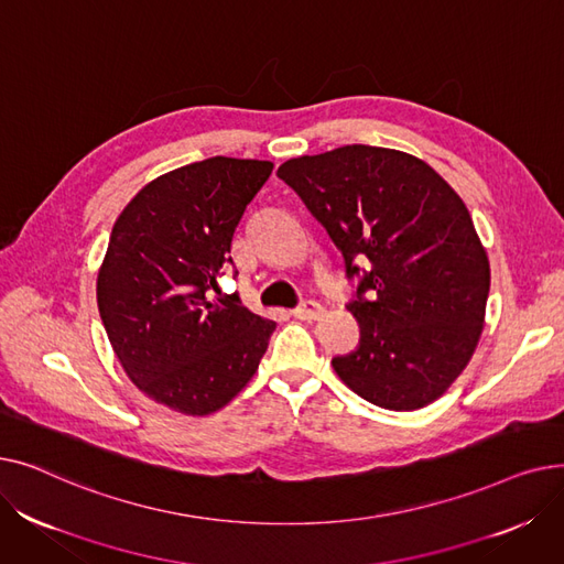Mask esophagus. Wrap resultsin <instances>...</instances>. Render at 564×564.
<instances>
[{
    "instance_id": "34e87169",
    "label": "esophagus",
    "mask_w": 564,
    "mask_h": 564,
    "mask_svg": "<svg viewBox=\"0 0 564 564\" xmlns=\"http://www.w3.org/2000/svg\"><path fill=\"white\" fill-rule=\"evenodd\" d=\"M322 313H324L322 304H319V302H313V300L302 302L297 308L292 311V315H294V317H300V319H317Z\"/></svg>"
}]
</instances>
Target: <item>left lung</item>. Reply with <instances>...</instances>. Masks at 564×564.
<instances>
[{"instance_id":"left-lung-1","label":"left lung","mask_w":564,"mask_h":564,"mask_svg":"<svg viewBox=\"0 0 564 564\" xmlns=\"http://www.w3.org/2000/svg\"><path fill=\"white\" fill-rule=\"evenodd\" d=\"M302 196L357 281V349L334 370L364 400L413 411L446 393L482 334L489 260L464 200L423 160L351 143L288 160Z\"/></svg>"}]
</instances>
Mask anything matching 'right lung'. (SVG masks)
Returning <instances> with one entry per match:
<instances>
[{
    "label": "right lung",
    "mask_w": 564,
    "mask_h": 564,
    "mask_svg": "<svg viewBox=\"0 0 564 564\" xmlns=\"http://www.w3.org/2000/svg\"><path fill=\"white\" fill-rule=\"evenodd\" d=\"M272 169L235 158L181 166L148 183L113 224L98 274L105 332L139 391L173 411L226 406L276 329L219 288L235 228Z\"/></svg>",
    "instance_id": "1"
}]
</instances>
